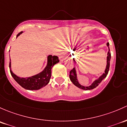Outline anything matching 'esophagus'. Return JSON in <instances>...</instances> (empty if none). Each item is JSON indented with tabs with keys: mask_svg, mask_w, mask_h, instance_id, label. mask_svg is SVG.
<instances>
[{
	"mask_svg": "<svg viewBox=\"0 0 127 127\" xmlns=\"http://www.w3.org/2000/svg\"><path fill=\"white\" fill-rule=\"evenodd\" d=\"M66 54H67V53H66V51H63L62 53L60 54L59 57L61 59H64V57L66 56Z\"/></svg>",
	"mask_w": 127,
	"mask_h": 127,
	"instance_id": "34e87169",
	"label": "esophagus"
}]
</instances>
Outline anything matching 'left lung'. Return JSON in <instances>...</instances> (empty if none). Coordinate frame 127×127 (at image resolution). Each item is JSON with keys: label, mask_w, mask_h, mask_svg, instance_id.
<instances>
[{"label": "left lung", "mask_w": 127, "mask_h": 127, "mask_svg": "<svg viewBox=\"0 0 127 127\" xmlns=\"http://www.w3.org/2000/svg\"><path fill=\"white\" fill-rule=\"evenodd\" d=\"M107 46L108 47V56H107L106 58V66L105 70H104V73H103V74H101L97 79L94 81L93 82L92 84L89 86H83L82 85H81L78 82V79H77V74H76V71L75 68L71 70L70 72V79L71 80V81L73 83V84L75 85L76 87H79V88L81 89L86 90V91H88V90H92L94 89V88L97 87L100 83L102 81V80L104 79V78L106 77L107 74H108V71L109 70V65H110V60H111V53L110 50H109V43H107L106 44Z\"/></svg>", "instance_id": "left-lung-1"}]
</instances>
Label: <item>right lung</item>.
Wrapping results in <instances>:
<instances>
[{
  "mask_svg": "<svg viewBox=\"0 0 127 127\" xmlns=\"http://www.w3.org/2000/svg\"><path fill=\"white\" fill-rule=\"evenodd\" d=\"M23 32H20L17 35L16 38L19 36ZM11 59H10V73L14 79L17 82L21 87L24 88L25 89L29 90V91H36V90L40 89L42 87L46 86L49 83L51 76V69L55 64H57L59 61L58 57L56 56H52L49 55L48 56V62L47 65L44 69L41 72L38 74H35L32 76L28 77V78H20L18 76L13 73L11 69Z\"/></svg>",
  "mask_w": 127,
  "mask_h": 127,
  "instance_id": "obj_1",
  "label": "right lung"
}]
</instances>
